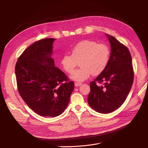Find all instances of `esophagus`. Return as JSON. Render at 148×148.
Segmentation results:
<instances>
[{"instance_id": "1", "label": "esophagus", "mask_w": 148, "mask_h": 148, "mask_svg": "<svg viewBox=\"0 0 148 148\" xmlns=\"http://www.w3.org/2000/svg\"><path fill=\"white\" fill-rule=\"evenodd\" d=\"M82 84L81 83H79V82H76V83H75V86H76V87H77V86H81Z\"/></svg>"}]
</instances>
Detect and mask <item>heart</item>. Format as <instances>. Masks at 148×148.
<instances>
[{"instance_id": "heart-1", "label": "heart", "mask_w": 148, "mask_h": 148, "mask_svg": "<svg viewBox=\"0 0 148 148\" xmlns=\"http://www.w3.org/2000/svg\"><path fill=\"white\" fill-rule=\"evenodd\" d=\"M71 54H65L60 64L68 74H72L80 62L79 69H77L71 78L77 82L86 80L92 74L97 75L103 73L108 65L110 51L108 47L104 44H98L92 40H83L77 43L71 49Z\"/></svg>"}]
</instances>
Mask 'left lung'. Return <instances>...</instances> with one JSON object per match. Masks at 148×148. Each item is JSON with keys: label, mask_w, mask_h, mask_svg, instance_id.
<instances>
[{"label": "left lung", "mask_w": 148, "mask_h": 148, "mask_svg": "<svg viewBox=\"0 0 148 148\" xmlns=\"http://www.w3.org/2000/svg\"><path fill=\"white\" fill-rule=\"evenodd\" d=\"M109 62L104 71L90 83L89 105L96 112L107 114L119 108L125 102L134 80L130 52L127 47L111 35ZM103 83L98 86L96 83Z\"/></svg>", "instance_id": "8db88e82"}]
</instances>
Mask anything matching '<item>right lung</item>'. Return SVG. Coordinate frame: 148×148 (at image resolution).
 I'll return each mask as SVG.
<instances>
[{"label": "right lung", "mask_w": 148, "mask_h": 148, "mask_svg": "<svg viewBox=\"0 0 148 148\" xmlns=\"http://www.w3.org/2000/svg\"><path fill=\"white\" fill-rule=\"evenodd\" d=\"M54 38L35 42L18 58L15 65L17 88L26 104L38 114L56 117L64 112L74 88L51 57Z\"/></svg>", "instance_id": "obj_1"}]
</instances>
